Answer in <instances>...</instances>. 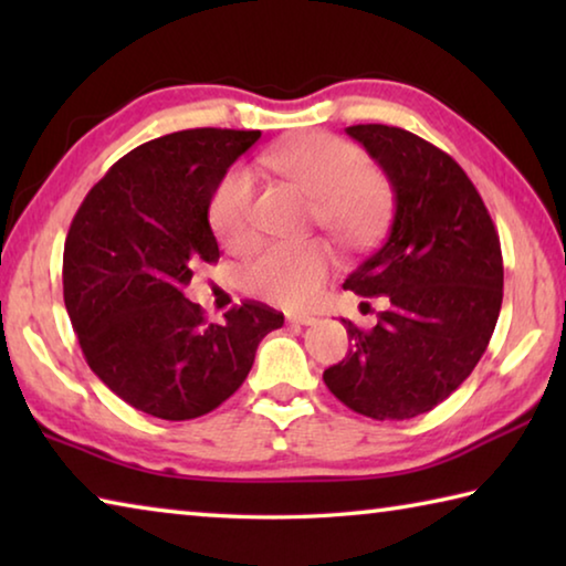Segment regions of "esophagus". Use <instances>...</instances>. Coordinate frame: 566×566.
Here are the masks:
<instances>
[{
  "mask_svg": "<svg viewBox=\"0 0 566 566\" xmlns=\"http://www.w3.org/2000/svg\"><path fill=\"white\" fill-rule=\"evenodd\" d=\"M286 322H290V324H304V327H310V324L317 322V317H314V314L294 312V314H286Z\"/></svg>",
  "mask_w": 566,
  "mask_h": 566,
  "instance_id": "1",
  "label": "esophagus"
}]
</instances>
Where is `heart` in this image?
Returning <instances> with one entry per match:
<instances>
[{"instance_id": "b5f03b06", "label": "heart", "mask_w": 566, "mask_h": 566, "mask_svg": "<svg viewBox=\"0 0 566 566\" xmlns=\"http://www.w3.org/2000/svg\"><path fill=\"white\" fill-rule=\"evenodd\" d=\"M264 165L300 181L314 197V219L339 242H369L387 214L389 187L381 171L367 167L364 151L329 132H310L274 147ZM254 171L237 165L219 177L209 197V224L217 239L239 249L254 237ZM334 266L332 249L312 242H274L244 262L239 280L254 296L284 306H304L319 294Z\"/></svg>"}]
</instances>
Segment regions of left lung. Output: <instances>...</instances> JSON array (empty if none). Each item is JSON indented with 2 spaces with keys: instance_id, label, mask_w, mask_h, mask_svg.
Masks as SVG:
<instances>
[{
  "instance_id": "left-lung-1",
  "label": "left lung",
  "mask_w": 566,
  "mask_h": 566,
  "mask_svg": "<svg viewBox=\"0 0 566 566\" xmlns=\"http://www.w3.org/2000/svg\"><path fill=\"white\" fill-rule=\"evenodd\" d=\"M395 191L387 239L344 290L387 296L371 329L347 319L352 349L324 385L357 415L411 419L472 375L502 310L500 234L472 179L427 139L387 124L347 127Z\"/></svg>"
}]
</instances>
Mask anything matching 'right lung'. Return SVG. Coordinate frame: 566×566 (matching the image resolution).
Instances as JSON below:
<instances>
[{
	"instance_id": "1",
	"label": "right lung",
	"mask_w": 566,
	"mask_h": 566,
	"mask_svg": "<svg viewBox=\"0 0 566 566\" xmlns=\"http://www.w3.org/2000/svg\"><path fill=\"white\" fill-rule=\"evenodd\" d=\"M260 129H185L145 142L84 197L64 242V304L84 359L145 415H209L242 387L260 342L284 324L242 302L209 324L185 296L191 270L214 264L209 197Z\"/></svg>"
}]
</instances>
